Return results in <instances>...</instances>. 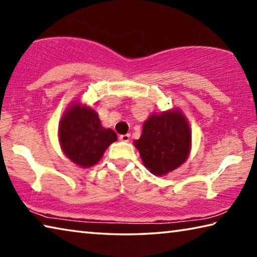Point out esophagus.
<instances>
[{"label":"esophagus","mask_w":257,"mask_h":257,"mask_svg":"<svg viewBox=\"0 0 257 257\" xmlns=\"http://www.w3.org/2000/svg\"><path fill=\"white\" fill-rule=\"evenodd\" d=\"M119 139L120 141H122V142H129L130 141V135L129 134H125V135H121V136L119 137Z\"/></svg>","instance_id":"1"}]
</instances>
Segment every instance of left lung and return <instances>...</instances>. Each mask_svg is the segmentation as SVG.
I'll list each match as a JSON object with an SVG mask.
<instances>
[{"label":"left lung","instance_id":"8db88e82","mask_svg":"<svg viewBox=\"0 0 257 257\" xmlns=\"http://www.w3.org/2000/svg\"><path fill=\"white\" fill-rule=\"evenodd\" d=\"M191 134L179 111L153 114L143 125L142 136L134 142L145 167L155 176L175 170L188 158Z\"/></svg>","mask_w":257,"mask_h":257}]
</instances>
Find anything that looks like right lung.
<instances>
[{
  "label": "right lung",
  "instance_id": "1",
  "mask_svg": "<svg viewBox=\"0 0 257 257\" xmlns=\"http://www.w3.org/2000/svg\"><path fill=\"white\" fill-rule=\"evenodd\" d=\"M62 150L73 163L82 168L96 164L116 134L102 127L97 113L90 107L75 104L64 113L59 127Z\"/></svg>",
  "mask_w": 257,
  "mask_h": 257
}]
</instances>
